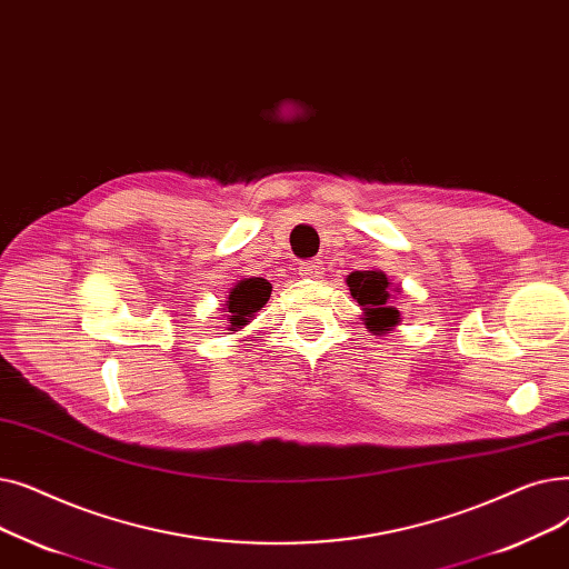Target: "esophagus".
<instances>
[{
	"instance_id": "1",
	"label": "esophagus",
	"mask_w": 569,
	"mask_h": 569,
	"mask_svg": "<svg viewBox=\"0 0 569 569\" xmlns=\"http://www.w3.org/2000/svg\"><path fill=\"white\" fill-rule=\"evenodd\" d=\"M301 276H303V278H312V280L321 278V276H323V266H321V261H319V259L303 261V263H301Z\"/></svg>"
}]
</instances>
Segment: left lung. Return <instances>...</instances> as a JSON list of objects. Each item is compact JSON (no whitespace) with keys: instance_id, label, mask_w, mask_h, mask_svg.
Here are the masks:
<instances>
[{"instance_id":"obj_1","label":"left lung","mask_w":569,"mask_h":569,"mask_svg":"<svg viewBox=\"0 0 569 569\" xmlns=\"http://www.w3.org/2000/svg\"><path fill=\"white\" fill-rule=\"evenodd\" d=\"M347 287L357 303L366 310V327L375 333L389 331L400 321V312L389 306V280L382 270H355L347 278Z\"/></svg>"}]
</instances>
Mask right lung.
Here are the masks:
<instances>
[{
	"label": "right lung",
	"instance_id": "right-lung-1",
	"mask_svg": "<svg viewBox=\"0 0 569 569\" xmlns=\"http://www.w3.org/2000/svg\"><path fill=\"white\" fill-rule=\"evenodd\" d=\"M270 282L261 280V278H248V280H240L231 293H229V301H227V312H229V323H231V331L233 329H242L248 323V319L259 312L268 299H270Z\"/></svg>",
	"mask_w": 569,
	"mask_h": 569
}]
</instances>
